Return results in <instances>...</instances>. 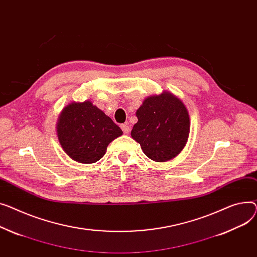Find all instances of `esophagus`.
<instances>
[{
	"label": "esophagus",
	"instance_id": "1",
	"mask_svg": "<svg viewBox=\"0 0 257 257\" xmlns=\"http://www.w3.org/2000/svg\"><path fill=\"white\" fill-rule=\"evenodd\" d=\"M121 128H122V131H123L124 134H128V133H130V126H128L127 124H122V125H121Z\"/></svg>",
	"mask_w": 257,
	"mask_h": 257
}]
</instances>
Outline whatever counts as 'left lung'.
<instances>
[{"label":"left lung","mask_w":257,"mask_h":257,"mask_svg":"<svg viewBox=\"0 0 257 257\" xmlns=\"http://www.w3.org/2000/svg\"><path fill=\"white\" fill-rule=\"evenodd\" d=\"M138 122L131 132L150 160L166 162L176 157L187 143L189 113L182 100L169 92L147 97L136 112Z\"/></svg>","instance_id":"1"}]
</instances>
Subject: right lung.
I'll return each instance as SVG.
<instances>
[{
  "label": "right lung",
  "mask_w": 257,
  "mask_h": 257,
  "mask_svg": "<svg viewBox=\"0 0 257 257\" xmlns=\"http://www.w3.org/2000/svg\"><path fill=\"white\" fill-rule=\"evenodd\" d=\"M122 130L91 101L72 102L62 111L57 134L64 152L74 161L91 164L100 160Z\"/></svg>",
  "instance_id": "obj_1"
}]
</instances>
